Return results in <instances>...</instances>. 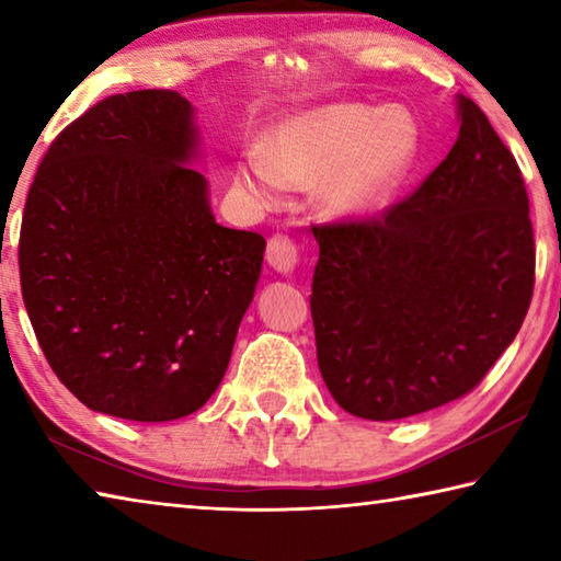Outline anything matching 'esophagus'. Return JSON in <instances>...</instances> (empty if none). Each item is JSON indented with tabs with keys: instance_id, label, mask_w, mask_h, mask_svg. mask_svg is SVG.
I'll use <instances>...</instances> for the list:
<instances>
[{
	"instance_id": "esophagus-1",
	"label": "esophagus",
	"mask_w": 561,
	"mask_h": 561,
	"mask_svg": "<svg viewBox=\"0 0 561 561\" xmlns=\"http://www.w3.org/2000/svg\"><path fill=\"white\" fill-rule=\"evenodd\" d=\"M297 257H299L297 242H294L289 234L277 232V234L270 237V242H267V262L272 264L274 270L284 272V274L291 272L294 264H297Z\"/></svg>"
}]
</instances>
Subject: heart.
Here are the masks:
<instances>
[{
	"label": "heart",
	"mask_w": 561,
	"mask_h": 561,
	"mask_svg": "<svg viewBox=\"0 0 561 561\" xmlns=\"http://www.w3.org/2000/svg\"><path fill=\"white\" fill-rule=\"evenodd\" d=\"M417 156L421 126L411 108L327 103L277 123L267 150L242 156L237 183L262 207L282 205L291 185H317L329 215L360 217L391 203Z\"/></svg>",
	"instance_id": "b5f03b06"
}]
</instances>
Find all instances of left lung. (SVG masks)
<instances>
[{"mask_svg":"<svg viewBox=\"0 0 561 561\" xmlns=\"http://www.w3.org/2000/svg\"><path fill=\"white\" fill-rule=\"evenodd\" d=\"M443 163L381 217L314 225L311 319L334 401L398 421L462 398L527 317L535 232L519 165L485 113L458 96Z\"/></svg>","mask_w":561,"mask_h":561,"instance_id":"1","label":"left lung"}]
</instances>
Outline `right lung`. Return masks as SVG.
<instances>
[{
    "label": "right lung",
    "mask_w": 561,
    "mask_h": 561,
    "mask_svg": "<svg viewBox=\"0 0 561 561\" xmlns=\"http://www.w3.org/2000/svg\"><path fill=\"white\" fill-rule=\"evenodd\" d=\"M193 106L99 101L46 150L19 232L26 314L91 411L163 423L207 403L257 287L264 237L215 222Z\"/></svg>",
    "instance_id": "1"
}]
</instances>
